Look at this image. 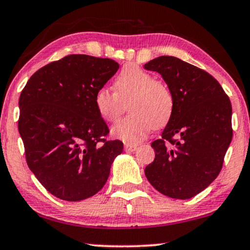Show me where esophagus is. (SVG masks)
Instances as JSON below:
<instances>
[{"label": "esophagus", "mask_w": 250, "mask_h": 250, "mask_svg": "<svg viewBox=\"0 0 250 250\" xmlns=\"http://www.w3.org/2000/svg\"><path fill=\"white\" fill-rule=\"evenodd\" d=\"M137 146H134V145H128V144H126L125 145V150L126 151H134V150H137Z\"/></svg>", "instance_id": "obj_1"}]
</instances>
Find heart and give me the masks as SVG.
I'll return each mask as SVG.
<instances>
[{
	"label": "heart",
	"mask_w": 250,
	"mask_h": 250,
	"mask_svg": "<svg viewBox=\"0 0 250 250\" xmlns=\"http://www.w3.org/2000/svg\"><path fill=\"white\" fill-rule=\"evenodd\" d=\"M115 92L101 87L94 94V105L105 122H116L127 104L131 115L113 125L115 138L128 145H137L147 137L151 128L167 124L174 108L171 89L161 80L137 65H127L113 83Z\"/></svg>",
	"instance_id": "obj_1"
}]
</instances>
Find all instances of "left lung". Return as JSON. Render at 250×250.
<instances>
[{
  "instance_id": "8db88e82",
  "label": "left lung",
  "mask_w": 250,
  "mask_h": 250,
  "mask_svg": "<svg viewBox=\"0 0 250 250\" xmlns=\"http://www.w3.org/2000/svg\"><path fill=\"white\" fill-rule=\"evenodd\" d=\"M144 67L163 77L174 99L162 138L151 144L155 160L145 174L164 195L190 199L222 170L233 135L231 101L211 74L177 57L160 56Z\"/></svg>"
}]
</instances>
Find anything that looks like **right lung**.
<instances>
[{"label": "right lung", "mask_w": 250, "mask_h": 250, "mask_svg": "<svg viewBox=\"0 0 250 250\" xmlns=\"http://www.w3.org/2000/svg\"><path fill=\"white\" fill-rule=\"evenodd\" d=\"M119 64L110 58L69 55L38 70L19 97L18 129L28 167L42 186L64 201L93 196L108 180L123 142L109 128L94 94Z\"/></svg>", "instance_id": "add662e5"}]
</instances>
